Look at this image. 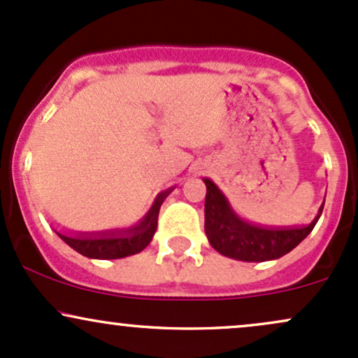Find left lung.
Returning a JSON list of instances; mask_svg holds the SVG:
<instances>
[{
  "label": "left lung",
  "instance_id": "8db88e82",
  "mask_svg": "<svg viewBox=\"0 0 358 358\" xmlns=\"http://www.w3.org/2000/svg\"><path fill=\"white\" fill-rule=\"evenodd\" d=\"M206 184L204 199V231L216 252L242 262H267L280 259L296 248L318 223L324 203L315 220L303 228H262L245 222L236 215L224 194L211 179Z\"/></svg>",
  "mask_w": 358,
  "mask_h": 358
}]
</instances>
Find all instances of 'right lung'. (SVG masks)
Wrapping results in <instances>:
<instances>
[{
    "mask_svg": "<svg viewBox=\"0 0 358 358\" xmlns=\"http://www.w3.org/2000/svg\"><path fill=\"white\" fill-rule=\"evenodd\" d=\"M172 191H174V187H169V189L159 192L152 206L143 215V218L131 224V227L104 231H66L54 228V231L71 248H74L76 252L87 257V259L110 260L135 255L152 242V236L157 230L159 210L162 206L164 199Z\"/></svg>",
    "mask_w": 358,
    "mask_h": 358,
    "instance_id": "add662e5",
    "label": "right lung"
}]
</instances>
